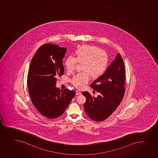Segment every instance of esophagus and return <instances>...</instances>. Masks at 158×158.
<instances>
[{"mask_svg":"<svg viewBox=\"0 0 158 158\" xmlns=\"http://www.w3.org/2000/svg\"><path fill=\"white\" fill-rule=\"evenodd\" d=\"M81 92H80V91L77 90L76 91V94L77 95H80V94H81Z\"/></svg>","mask_w":158,"mask_h":158,"instance_id":"esophagus-1","label":"esophagus"}]
</instances>
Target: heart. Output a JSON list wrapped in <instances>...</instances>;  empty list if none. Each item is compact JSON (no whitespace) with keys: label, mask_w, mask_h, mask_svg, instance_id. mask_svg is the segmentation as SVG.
I'll return each mask as SVG.
<instances>
[{"label":"heart","mask_w":158,"mask_h":158,"mask_svg":"<svg viewBox=\"0 0 158 158\" xmlns=\"http://www.w3.org/2000/svg\"><path fill=\"white\" fill-rule=\"evenodd\" d=\"M77 63H82V70L74 75L71 81L74 86L81 88L88 82L90 75L98 78L104 73L109 64V57L104 50L92 45L84 44L78 47L74 57L69 56L64 61V65L68 72L75 69Z\"/></svg>","instance_id":"1"}]
</instances>
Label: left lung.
I'll return each mask as SVG.
<instances>
[{
    "label": "left lung",
    "instance_id": "8db88e82",
    "mask_svg": "<svg viewBox=\"0 0 158 158\" xmlns=\"http://www.w3.org/2000/svg\"><path fill=\"white\" fill-rule=\"evenodd\" d=\"M125 81L124 61L118 53L106 72L90 85L92 89L100 92V95L94 98L87 91L82 93L86 98L85 111L91 119L101 122L112 114L124 97Z\"/></svg>",
    "mask_w": 158,
    "mask_h": 158
}]
</instances>
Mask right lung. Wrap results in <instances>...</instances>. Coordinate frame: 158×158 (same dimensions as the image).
<instances>
[{"instance_id": "right-lung-1", "label": "right lung", "mask_w": 158, "mask_h": 158, "mask_svg": "<svg viewBox=\"0 0 158 158\" xmlns=\"http://www.w3.org/2000/svg\"><path fill=\"white\" fill-rule=\"evenodd\" d=\"M66 51L58 45L43 44L34 54L28 71V92L33 104L50 119L62 115L75 95L74 90H60L55 87L64 73L63 60Z\"/></svg>"}]
</instances>
